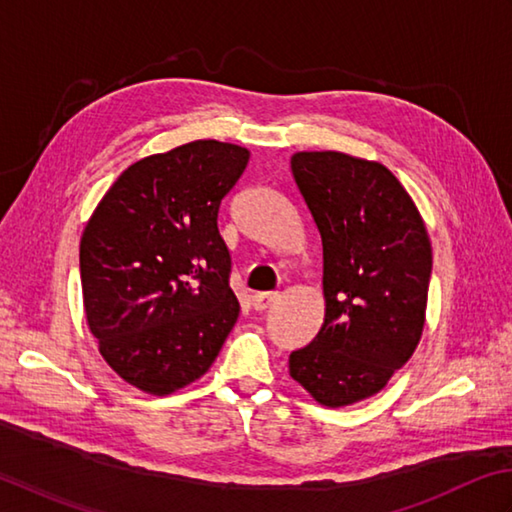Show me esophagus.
<instances>
[{"label":"esophagus","mask_w":512,"mask_h":512,"mask_svg":"<svg viewBox=\"0 0 512 512\" xmlns=\"http://www.w3.org/2000/svg\"><path fill=\"white\" fill-rule=\"evenodd\" d=\"M278 300H280L278 291H267V294H254V296H252V305H254L256 311H265V309H269L271 305H276Z\"/></svg>","instance_id":"esophagus-1"}]
</instances>
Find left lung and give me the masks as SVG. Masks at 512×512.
I'll return each instance as SVG.
<instances>
[{"instance_id":"obj_1","label":"left lung","mask_w":512,"mask_h":512,"mask_svg":"<svg viewBox=\"0 0 512 512\" xmlns=\"http://www.w3.org/2000/svg\"><path fill=\"white\" fill-rule=\"evenodd\" d=\"M291 174L322 238L325 322L291 351L289 375L325 406L387 387L422 338L431 241L402 183L382 163L296 152Z\"/></svg>"}]
</instances>
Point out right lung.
<instances>
[{
  "instance_id": "1",
  "label": "right lung",
  "mask_w": 512,
  "mask_h": 512,
  "mask_svg": "<svg viewBox=\"0 0 512 512\" xmlns=\"http://www.w3.org/2000/svg\"><path fill=\"white\" fill-rule=\"evenodd\" d=\"M249 150L192 141L132 163L83 229L86 320L103 360L145 393L170 395L212 367L236 325L218 207Z\"/></svg>"
}]
</instances>
